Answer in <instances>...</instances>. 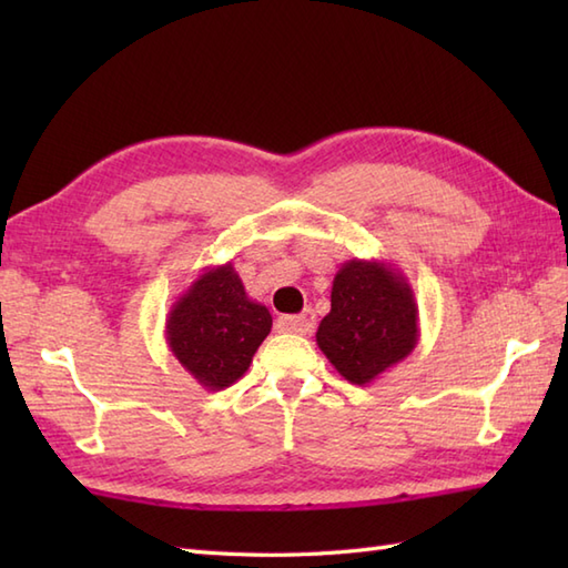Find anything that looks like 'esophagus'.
I'll return each mask as SVG.
<instances>
[{
  "label": "esophagus",
  "instance_id": "esophagus-1",
  "mask_svg": "<svg viewBox=\"0 0 568 568\" xmlns=\"http://www.w3.org/2000/svg\"><path fill=\"white\" fill-rule=\"evenodd\" d=\"M315 312L305 310L300 312V315H283L277 320V327L283 332H293V334H312L315 332Z\"/></svg>",
  "mask_w": 568,
  "mask_h": 568
}]
</instances>
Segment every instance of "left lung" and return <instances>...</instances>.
I'll use <instances>...</instances> for the list:
<instances>
[{"label": "left lung", "instance_id": "8db88e82", "mask_svg": "<svg viewBox=\"0 0 568 568\" xmlns=\"http://www.w3.org/2000/svg\"><path fill=\"white\" fill-rule=\"evenodd\" d=\"M413 285L383 261H346L334 275L332 310L320 322L317 346L354 385H368L400 364L419 339Z\"/></svg>", "mask_w": 568, "mask_h": 568}]
</instances>
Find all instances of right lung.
Masks as SVG:
<instances>
[{"instance_id":"add662e5","label":"right lung","mask_w":568,"mask_h":568,"mask_svg":"<svg viewBox=\"0 0 568 568\" xmlns=\"http://www.w3.org/2000/svg\"><path fill=\"white\" fill-rule=\"evenodd\" d=\"M273 317L246 295L232 263L204 268L180 295L165 320V342L192 378L224 390L248 371L268 336Z\"/></svg>"}]
</instances>
